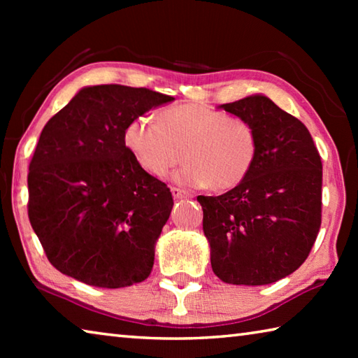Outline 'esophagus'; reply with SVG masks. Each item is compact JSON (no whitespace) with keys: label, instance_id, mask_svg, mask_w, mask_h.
Here are the masks:
<instances>
[{"label":"esophagus","instance_id":"obj_1","mask_svg":"<svg viewBox=\"0 0 358 358\" xmlns=\"http://www.w3.org/2000/svg\"><path fill=\"white\" fill-rule=\"evenodd\" d=\"M171 191H172V196L175 199H189L191 197L189 192L185 191V189H180V187H172Z\"/></svg>","mask_w":358,"mask_h":358}]
</instances>
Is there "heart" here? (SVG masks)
<instances>
[{
	"instance_id": "obj_1",
	"label": "heart",
	"mask_w": 358,
	"mask_h": 358,
	"mask_svg": "<svg viewBox=\"0 0 358 358\" xmlns=\"http://www.w3.org/2000/svg\"><path fill=\"white\" fill-rule=\"evenodd\" d=\"M123 143L134 161L155 178H164L181 161L173 180L191 187L227 191L243 183L257 159L259 138L251 121L203 104H180L131 120Z\"/></svg>"
}]
</instances>
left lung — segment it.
<instances>
[{"instance_id": "8db88e82", "label": "left lung", "mask_w": 358, "mask_h": 358, "mask_svg": "<svg viewBox=\"0 0 358 358\" xmlns=\"http://www.w3.org/2000/svg\"><path fill=\"white\" fill-rule=\"evenodd\" d=\"M251 121L259 151L243 183L199 196L211 268L221 281L264 286L305 262L320 229L322 162L306 126L264 94L222 104Z\"/></svg>"}]
</instances>
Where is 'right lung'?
I'll use <instances>...</instances> for the list:
<instances>
[{"label":"right lung","instance_id":"right-lung-1","mask_svg":"<svg viewBox=\"0 0 358 358\" xmlns=\"http://www.w3.org/2000/svg\"><path fill=\"white\" fill-rule=\"evenodd\" d=\"M172 101L147 88L94 85L47 121L29 162L28 216L63 275L106 289L150 276L173 199L134 161L123 129Z\"/></svg>","mask_w":358,"mask_h":358}]
</instances>
